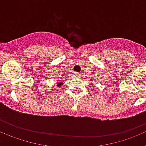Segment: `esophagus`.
<instances>
[{"mask_svg": "<svg viewBox=\"0 0 146 146\" xmlns=\"http://www.w3.org/2000/svg\"><path fill=\"white\" fill-rule=\"evenodd\" d=\"M74 76L76 77H80V74L79 73H77V72H75V73H74Z\"/></svg>", "mask_w": 146, "mask_h": 146, "instance_id": "1", "label": "esophagus"}]
</instances>
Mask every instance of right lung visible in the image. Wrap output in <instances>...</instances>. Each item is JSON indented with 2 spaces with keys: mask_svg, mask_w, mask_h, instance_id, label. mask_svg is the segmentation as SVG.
Segmentation results:
<instances>
[{
  "mask_svg": "<svg viewBox=\"0 0 146 146\" xmlns=\"http://www.w3.org/2000/svg\"><path fill=\"white\" fill-rule=\"evenodd\" d=\"M63 85V82H58V84H57V86L58 87H60V86Z\"/></svg>",
  "mask_w": 146,
  "mask_h": 146,
  "instance_id": "1",
  "label": "right lung"
}]
</instances>
